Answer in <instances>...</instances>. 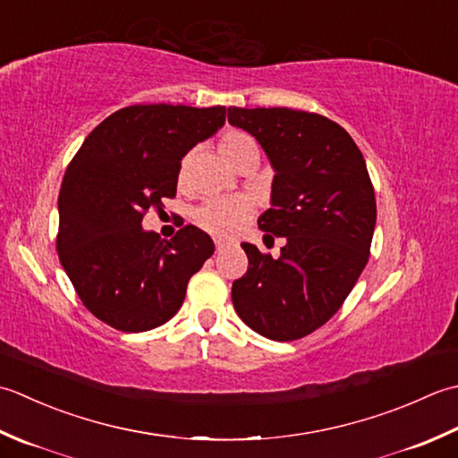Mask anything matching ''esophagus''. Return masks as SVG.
<instances>
[{"label":"esophagus","mask_w":458,"mask_h":458,"mask_svg":"<svg viewBox=\"0 0 458 458\" xmlns=\"http://www.w3.org/2000/svg\"><path fill=\"white\" fill-rule=\"evenodd\" d=\"M225 247H229V242L227 241H223V239H216V249H217V253H221L223 249Z\"/></svg>","instance_id":"obj_1"}]
</instances>
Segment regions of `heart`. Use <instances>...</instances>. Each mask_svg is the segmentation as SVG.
Listing matches in <instances>:
<instances>
[{
    "mask_svg": "<svg viewBox=\"0 0 458 458\" xmlns=\"http://www.w3.org/2000/svg\"><path fill=\"white\" fill-rule=\"evenodd\" d=\"M219 152L233 167L241 160H245L247 156L259 154L255 140L247 132H241V130H229L219 138ZM188 172L190 157H183L180 174H177L180 185H185V182H188ZM250 213H253V203L247 198H241V195H235V198H213L195 211V221L199 223V227L209 231L211 235L233 237L249 221Z\"/></svg>",
    "mask_w": 458,
    "mask_h": 458,
    "instance_id": "1",
    "label": "heart"
}]
</instances>
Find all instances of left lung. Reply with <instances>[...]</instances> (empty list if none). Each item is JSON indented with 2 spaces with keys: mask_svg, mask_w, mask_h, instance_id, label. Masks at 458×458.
Listing matches in <instances>:
<instances>
[{
  "mask_svg": "<svg viewBox=\"0 0 458 458\" xmlns=\"http://www.w3.org/2000/svg\"><path fill=\"white\" fill-rule=\"evenodd\" d=\"M229 123L268 156L273 193L259 229L284 237L278 259L242 242L249 268L233 283V306L265 338H304L340 310L369 259L377 211L366 160L314 112L229 106Z\"/></svg>",
  "mask_w": 458,
  "mask_h": 458,
  "instance_id": "1",
  "label": "left lung"
}]
</instances>
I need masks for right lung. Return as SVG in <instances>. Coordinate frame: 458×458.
I'll return each instance as SVG.
<instances>
[{"label": "right lung", "mask_w": 458, "mask_h": 458, "mask_svg": "<svg viewBox=\"0 0 458 458\" xmlns=\"http://www.w3.org/2000/svg\"><path fill=\"white\" fill-rule=\"evenodd\" d=\"M223 124L225 106H126L102 120L71 160L59 191L57 253L82 304L112 328L165 324L216 250L198 227L165 241L144 231L142 219L174 198L182 157Z\"/></svg>", "instance_id": "right-lung-1"}]
</instances>
